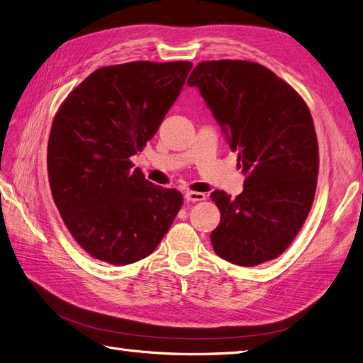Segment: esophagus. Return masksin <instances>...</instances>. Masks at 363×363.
<instances>
[{
  "mask_svg": "<svg viewBox=\"0 0 363 363\" xmlns=\"http://www.w3.org/2000/svg\"><path fill=\"white\" fill-rule=\"evenodd\" d=\"M184 199L188 201H203L206 199V195L203 192H194V191H188L184 194Z\"/></svg>",
  "mask_w": 363,
  "mask_h": 363,
  "instance_id": "esophagus-1",
  "label": "esophagus"
}]
</instances>
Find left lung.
<instances>
[{
	"label": "left lung",
	"instance_id": "left-lung-1",
	"mask_svg": "<svg viewBox=\"0 0 363 363\" xmlns=\"http://www.w3.org/2000/svg\"><path fill=\"white\" fill-rule=\"evenodd\" d=\"M245 174L236 199H211L221 221L211 233L216 255L240 267L280 256L300 232L316 191L318 140L303 98L268 68L247 60L201 62L188 79Z\"/></svg>",
	"mask_w": 363,
	"mask_h": 363
}]
</instances>
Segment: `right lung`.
Masks as SVG:
<instances>
[{
    "label": "right lung",
    "mask_w": 363,
    "mask_h": 363,
    "mask_svg": "<svg viewBox=\"0 0 363 363\" xmlns=\"http://www.w3.org/2000/svg\"><path fill=\"white\" fill-rule=\"evenodd\" d=\"M191 62H130L92 72L54 116L48 179L54 203L79 245L127 265L151 255L183 204L152 184L130 157L156 135Z\"/></svg>",
    "instance_id": "1"
}]
</instances>
